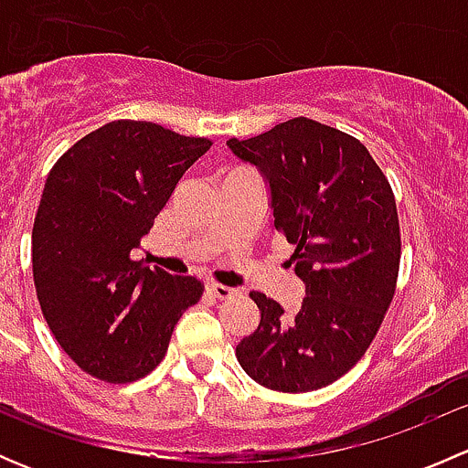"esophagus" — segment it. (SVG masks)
<instances>
[{
  "mask_svg": "<svg viewBox=\"0 0 468 468\" xmlns=\"http://www.w3.org/2000/svg\"><path fill=\"white\" fill-rule=\"evenodd\" d=\"M207 292H210L215 299H229V296H233L238 290H233V287L229 285H221V282H210V285H207Z\"/></svg>",
  "mask_w": 468,
  "mask_h": 468,
  "instance_id": "34e87169",
  "label": "esophagus"
}]
</instances>
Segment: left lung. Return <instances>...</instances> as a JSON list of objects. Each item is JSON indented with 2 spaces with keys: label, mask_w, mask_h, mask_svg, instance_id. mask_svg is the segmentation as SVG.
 <instances>
[{
  "label": "left lung",
  "mask_w": 468,
  "mask_h": 468,
  "mask_svg": "<svg viewBox=\"0 0 468 468\" xmlns=\"http://www.w3.org/2000/svg\"><path fill=\"white\" fill-rule=\"evenodd\" d=\"M271 187L273 226L305 282L294 319L251 292L261 324L235 348L258 385L301 394L342 378L374 342L399 281L400 229L389 181L367 146L310 117L226 143Z\"/></svg>",
  "instance_id": "left-lung-1"
}]
</instances>
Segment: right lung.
Here are the masks:
<instances>
[{"label": "right lung", "instance_id": "obj_1", "mask_svg": "<svg viewBox=\"0 0 468 468\" xmlns=\"http://www.w3.org/2000/svg\"><path fill=\"white\" fill-rule=\"evenodd\" d=\"M210 144L117 120L69 146L47 176L31 233L36 294L56 342L94 378L149 376L204 294L199 278L149 269L131 251Z\"/></svg>", "mask_w": 468, "mask_h": 468}]
</instances>
